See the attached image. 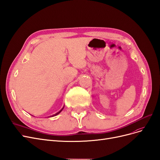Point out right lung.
I'll return each mask as SVG.
<instances>
[{
	"label": "right lung",
	"instance_id": "add662e5",
	"mask_svg": "<svg viewBox=\"0 0 160 160\" xmlns=\"http://www.w3.org/2000/svg\"><path fill=\"white\" fill-rule=\"evenodd\" d=\"M64 106H63V108H62V109H61V110H60V111H58V112H57V113H55V115H51V116H50V117H55V116H56V115H58V114H59V113H61V111H62V109H64Z\"/></svg>",
	"mask_w": 160,
	"mask_h": 160
}]
</instances>
